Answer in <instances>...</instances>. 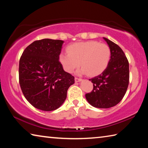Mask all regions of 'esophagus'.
Listing matches in <instances>:
<instances>
[{"label":"esophagus","mask_w":148,"mask_h":148,"mask_svg":"<svg viewBox=\"0 0 148 148\" xmlns=\"http://www.w3.org/2000/svg\"><path fill=\"white\" fill-rule=\"evenodd\" d=\"M75 82H80L82 80V79L81 78H78V77H75Z\"/></svg>","instance_id":"1"}]
</instances>
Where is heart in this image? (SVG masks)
I'll return each mask as SVG.
<instances>
[{
  "label": "heart",
  "instance_id": "heart-1",
  "mask_svg": "<svg viewBox=\"0 0 148 148\" xmlns=\"http://www.w3.org/2000/svg\"><path fill=\"white\" fill-rule=\"evenodd\" d=\"M68 53H62L59 62L68 73H72L79 66L78 73L96 76L102 74L108 65L111 51L108 46L97 41H87L71 44L66 48Z\"/></svg>",
  "mask_w": 148,
  "mask_h": 148
}]
</instances>
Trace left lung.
<instances>
[{
	"mask_svg": "<svg viewBox=\"0 0 148 148\" xmlns=\"http://www.w3.org/2000/svg\"><path fill=\"white\" fill-rule=\"evenodd\" d=\"M111 51L108 65L101 74L91 79L93 89L86 94L92 106L109 108L116 106L123 98L129 82V64L124 52L118 45L104 38Z\"/></svg>",
	"mask_w": 148,
	"mask_h": 148,
	"instance_id": "left-lung-1",
	"label": "left lung"
}]
</instances>
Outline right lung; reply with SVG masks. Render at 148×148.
I'll use <instances>...</instances> for the list:
<instances>
[{
    "instance_id": "1",
    "label": "right lung",
    "mask_w": 148,
    "mask_h": 148,
    "mask_svg": "<svg viewBox=\"0 0 148 148\" xmlns=\"http://www.w3.org/2000/svg\"><path fill=\"white\" fill-rule=\"evenodd\" d=\"M61 40H36L24 50L19 64V81L25 99L37 109L52 111L63 104L74 77L59 61Z\"/></svg>"
}]
</instances>
